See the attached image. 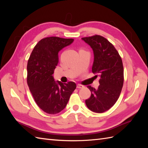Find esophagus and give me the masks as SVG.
<instances>
[{"label":"esophagus","mask_w":148,"mask_h":148,"mask_svg":"<svg viewBox=\"0 0 148 148\" xmlns=\"http://www.w3.org/2000/svg\"><path fill=\"white\" fill-rule=\"evenodd\" d=\"M77 88H83V86L82 85V84H77Z\"/></svg>","instance_id":"obj_1"}]
</instances>
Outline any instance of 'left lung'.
Wrapping results in <instances>:
<instances>
[{
	"label": "left lung",
	"mask_w": 148,
	"mask_h": 148,
	"mask_svg": "<svg viewBox=\"0 0 148 148\" xmlns=\"http://www.w3.org/2000/svg\"><path fill=\"white\" fill-rule=\"evenodd\" d=\"M82 39L93 49L92 72L97 74L95 76H100L98 88L87 86L91 96L85 103L92 111L102 113L111 108L120 95L124 81L122 60L114 46L105 37L95 35Z\"/></svg>",
	"instance_id": "obj_1"
}]
</instances>
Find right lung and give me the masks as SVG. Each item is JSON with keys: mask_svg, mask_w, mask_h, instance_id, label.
<instances>
[{"mask_svg": "<svg viewBox=\"0 0 148 148\" xmlns=\"http://www.w3.org/2000/svg\"><path fill=\"white\" fill-rule=\"evenodd\" d=\"M73 41V39L46 37L34 47L28 60V86L37 105L48 114L62 111L76 88L72 81L56 82L53 77L58 63V52Z\"/></svg>", "mask_w": 148, "mask_h": 148, "instance_id": "right-lung-1", "label": "right lung"}]
</instances>
